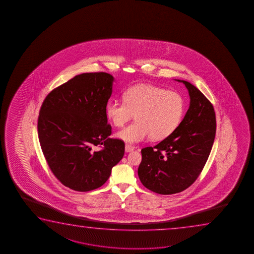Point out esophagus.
<instances>
[{
    "label": "esophagus",
    "mask_w": 254,
    "mask_h": 254,
    "mask_svg": "<svg viewBox=\"0 0 254 254\" xmlns=\"http://www.w3.org/2000/svg\"><path fill=\"white\" fill-rule=\"evenodd\" d=\"M125 151L127 153H129V152H132L133 151V146H130V145H126L125 146Z\"/></svg>",
    "instance_id": "34e87169"
}]
</instances>
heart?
<instances>
[{"label":"heart","instance_id":"b5f03b06","mask_svg":"<svg viewBox=\"0 0 254 254\" xmlns=\"http://www.w3.org/2000/svg\"><path fill=\"white\" fill-rule=\"evenodd\" d=\"M123 101H108L106 115L113 125L122 127L135 115L136 122L116 134L128 144L141 142L149 136L153 140L167 139L184 115L185 101L181 94L151 84L129 87L123 94Z\"/></svg>","mask_w":254,"mask_h":254}]
</instances>
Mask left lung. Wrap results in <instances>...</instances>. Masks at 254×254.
<instances>
[{
    "label": "left lung",
    "instance_id": "left-lung-1",
    "mask_svg": "<svg viewBox=\"0 0 254 254\" xmlns=\"http://www.w3.org/2000/svg\"><path fill=\"white\" fill-rule=\"evenodd\" d=\"M188 88L190 105L178 128L155 146L141 150L138 175L145 188L160 194H174L189 188L203 170L216 133L215 112L192 84Z\"/></svg>",
    "mask_w": 254,
    "mask_h": 254
}]
</instances>
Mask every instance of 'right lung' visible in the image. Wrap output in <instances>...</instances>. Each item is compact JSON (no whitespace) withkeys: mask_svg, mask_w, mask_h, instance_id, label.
<instances>
[{"mask_svg":"<svg viewBox=\"0 0 254 254\" xmlns=\"http://www.w3.org/2000/svg\"><path fill=\"white\" fill-rule=\"evenodd\" d=\"M114 81L103 72L81 73L50 92L42 103L37 125L42 153L55 176L74 191L105 184L125 153L122 140L109 138L106 106Z\"/></svg>","mask_w":254,"mask_h":254,"instance_id":"right-lung-1","label":"right lung"}]
</instances>
